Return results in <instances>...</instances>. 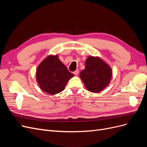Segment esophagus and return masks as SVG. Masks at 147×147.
I'll use <instances>...</instances> for the list:
<instances>
[{
    "label": "esophagus",
    "mask_w": 147,
    "mask_h": 147,
    "mask_svg": "<svg viewBox=\"0 0 147 147\" xmlns=\"http://www.w3.org/2000/svg\"><path fill=\"white\" fill-rule=\"evenodd\" d=\"M73 73H74V74L75 75H77L78 74V70H75Z\"/></svg>",
    "instance_id": "obj_1"
}]
</instances>
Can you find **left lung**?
I'll list each match as a JSON object with an SVG mask.
<instances>
[{"label":"left lung","mask_w":147,"mask_h":147,"mask_svg":"<svg viewBox=\"0 0 147 147\" xmlns=\"http://www.w3.org/2000/svg\"><path fill=\"white\" fill-rule=\"evenodd\" d=\"M80 74L87 90L97 93L109 85L112 79V70L99 57L89 56L85 61V69Z\"/></svg>","instance_id":"left-lung-1"}]
</instances>
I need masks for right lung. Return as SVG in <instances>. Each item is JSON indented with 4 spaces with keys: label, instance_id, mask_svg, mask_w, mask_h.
<instances>
[{
    "label": "right lung",
    "instance_id": "right-lung-1",
    "mask_svg": "<svg viewBox=\"0 0 147 147\" xmlns=\"http://www.w3.org/2000/svg\"><path fill=\"white\" fill-rule=\"evenodd\" d=\"M74 76L57 55L47 56L38 65L36 71V80L39 87L51 95L63 91L67 83Z\"/></svg>",
    "mask_w": 147,
    "mask_h": 147
}]
</instances>
